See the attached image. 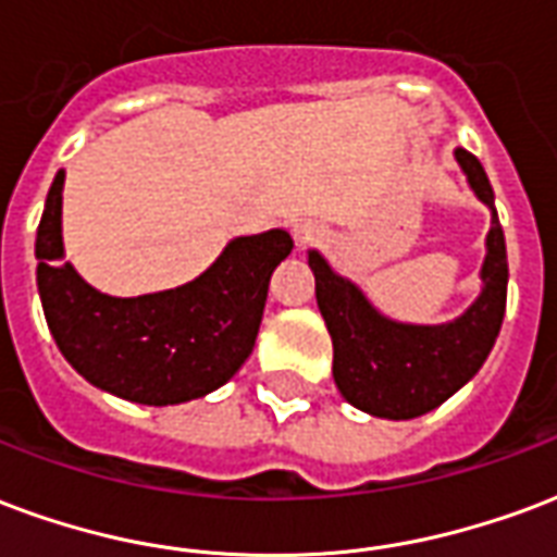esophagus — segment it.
I'll return each mask as SVG.
<instances>
[{
  "label": "esophagus",
  "mask_w": 557,
  "mask_h": 557,
  "mask_svg": "<svg viewBox=\"0 0 557 557\" xmlns=\"http://www.w3.org/2000/svg\"><path fill=\"white\" fill-rule=\"evenodd\" d=\"M292 236H295V245L307 247L312 245V242H319L321 230L319 224H312V221H300V224H295V230H292Z\"/></svg>",
  "instance_id": "34e87169"
}]
</instances>
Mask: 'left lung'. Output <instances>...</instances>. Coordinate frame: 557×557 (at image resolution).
<instances>
[{"label":"left lung","mask_w":557,"mask_h":557,"mask_svg":"<svg viewBox=\"0 0 557 557\" xmlns=\"http://www.w3.org/2000/svg\"><path fill=\"white\" fill-rule=\"evenodd\" d=\"M455 159L467 174L469 188L490 209L481 295L463 315L446 324L386 319L357 283L336 274L319 250H310L315 300L333 339V381L348 405L377 419H416L448 401L475 377L502 331L508 250L493 206V188L472 152L457 147Z\"/></svg>","instance_id":"obj_1"}]
</instances>
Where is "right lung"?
<instances>
[{"label":"right lung","mask_w":557,"mask_h":557,"mask_svg":"<svg viewBox=\"0 0 557 557\" xmlns=\"http://www.w3.org/2000/svg\"><path fill=\"white\" fill-rule=\"evenodd\" d=\"M64 171L55 174L37 226V292L64 360L97 389L168 407L215 393L253 351L268 280L292 253L286 230L238 236L176 289L114 298L64 262Z\"/></svg>","instance_id":"obj_1"}]
</instances>
